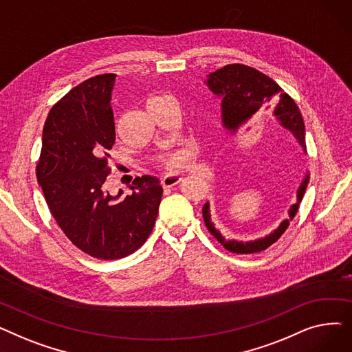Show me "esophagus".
<instances>
[{"label": "esophagus", "instance_id": "1", "mask_svg": "<svg viewBox=\"0 0 352 352\" xmlns=\"http://www.w3.org/2000/svg\"><path fill=\"white\" fill-rule=\"evenodd\" d=\"M181 179H182V175L179 173H170V174H165L161 178V184H162V187L170 188V187H174V186H177V184H179Z\"/></svg>", "mask_w": 352, "mask_h": 352}]
</instances>
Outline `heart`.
I'll use <instances>...</instances> for the list:
<instances>
[{
  "label": "heart",
  "mask_w": 352,
  "mask_h": 352,
  "mask_svg": "<svg viewBox=\"0 0 352 352\" xmlns=\"http://www.w3.org/2000/svg\"><path fill=\"white\" fill-rule=\"evenodd\" d=\"M182 161H184V154H181V153H177V154L171 155L170 160H168L170 165H179Z\"/></svg>",
  "instance_id": "obj_1"
}]
</instances>
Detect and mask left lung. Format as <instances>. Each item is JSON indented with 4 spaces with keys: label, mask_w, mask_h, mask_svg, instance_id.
<instances>
[{
    "label": "left lung",
    "mask_w": 352,
    "mask_h": 352,
    "mask_svg": "<svg viewBox=\"0 0 352 352\" xmlns=\"http://www.w3.org/2000/svg\"><path fill=\"white\" fill-rule=\"evenodd\" d=\"M204 84L210 92L221 100V125L228 137H235L244 125L271 111V117H274L275 124L289 133L301 146L302 153H307L305 125L297 104L265 74L243 64H230L208 74ZM308 182L309 171H305L297 191H295V202H292L288 210V217L264 236L247 239V241L238 238H226L215 227L211 218L210 202H206L202 207V217H204L210 232L228 251L235 254L260 252L272 245L284 234L289 226V221H292L300 208V202L302 201Z\"/></svg>",
    "instance_id": "8db88e82"
}]
</instances>
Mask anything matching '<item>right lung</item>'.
Masks as SVG:
<instances>
[{"instance_id":"1","label":"right lung","mask_w":352,"mask_h":352,"mask_svg":"<svg viewBox=\"0 0 352 352\" xmlns=\"http://www.w3.org/2000/svg\"><path fill=\"white\" fill-rule=\"evenodd\" d=\"M116 74L85 80L52 107L43 129L36 179L52 217L69 241L98 260L137 251L151 234L162 187L160 178L134 179L131 195H111L104 182L116 144L111 97Z\"/></svg>"}]
</instances>
